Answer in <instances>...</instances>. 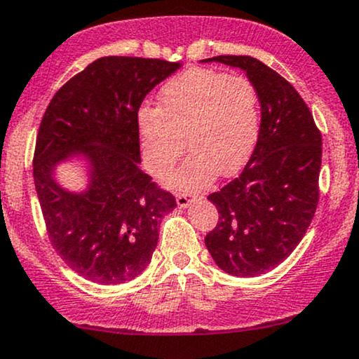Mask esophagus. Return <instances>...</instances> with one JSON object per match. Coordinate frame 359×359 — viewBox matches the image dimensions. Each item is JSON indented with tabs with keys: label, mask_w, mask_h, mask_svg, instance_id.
<instances>
[{
	"label": "esophagus",
	"mask_w": 359,
	"mask_h": 359,
	"mask_svg": "<svg viewBox=\"0 0 359 359\" xmlns=\"http://www.w3.org/2000/svg\"><path fill=\"white\" fill-rule=\"evenodd\" d=\"M191 201H195V196L187 195V193H178L176 195V203H178L180 208H187Z\"/></svg>",
	"instance_id": "34e87169"
}]
</instances>
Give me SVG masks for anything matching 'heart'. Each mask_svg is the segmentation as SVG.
Listing matches in <instances>:
<instances>
[{
  "label": "heart",
  "instance_id": "1",
  "mask_svg": "<svg viewBox=\"0 0 359 359\" xmlns=\"http://www.w3.org/2000/svg\"><path fill=\"white\" fill-rule=\"evenodd\" d=\"M137 128L144 164L156 176L171 171L188 140L191 156L168 184L201 190L217 172L233 175L251 158L259 135V96L245 76L195 67L163 84L158 108H139Z\"/></svg>",
  "mask_w": 359,
  "mask_h": 359
}]
</instances>
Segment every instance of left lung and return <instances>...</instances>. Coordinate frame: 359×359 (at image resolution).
Wrapping results in <instances>:
<instances>
[{
    "label": "left lung",
    "mask_w": 359,
    "mask_h": 359,
    "mask_svg": "<svg viewBox=\"0 0 359 359\" xmlns=\"http://www.w3.org/2000/svg\"><path fill=\"white\" fill-rule=\"evenodd\" d=\"M203 62L239 67L255 83L261 126L241 175L208 195L219 222L205 244L220 269L251 278L276 268L307 232L319 203L322 137L302 96L287 79L249 55Z\"/></svg>",
    "instance_id": "left-lung-1"
}]
</instances>
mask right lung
Returning a JSON list of instances; mask_svg holds the SVG:
<instances>
[{"label": "right lung", "mask_w": 359, "mask_h": 359, "mask_svg": "<svg viewBox=\"0 0 359 359\" xmlns=\"http://www.w3.org/2000/svg\"><path fill=\"white\" fill-rule=\"evenodd\" d=\"M180 62L142 57L96 59L50 100L34 154L35 190L49 239L78 275L120 285L151 263L161 219L176 207L140 164L137 111ZM88 164V187L69 192L55 180L60 162Z\"/></svg>", "instance_id": "add662e5"}]
</instances>
